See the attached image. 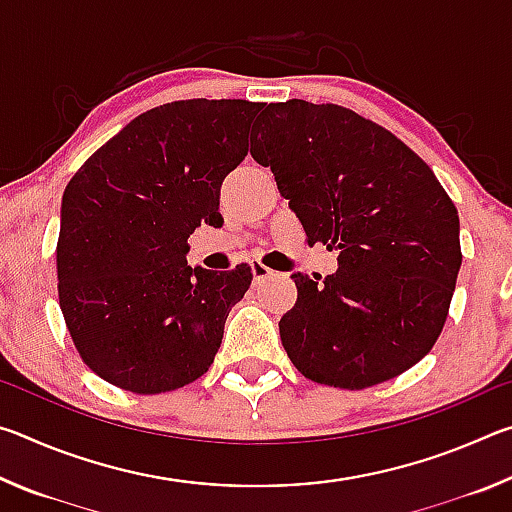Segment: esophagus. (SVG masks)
Masks as SVG:
<instances>
[{"label":"esophagus","mask_w":512,"mask_h":512,"mask_svg":"<svg viewBox=\"0 0 512 512\" xmlns=\"http://www.w3.org/2000/svg\"><path fill=\"white\" fill-rule=\"evenodd\" d=\"M250 271H253V280H255V282L266 280V277L273 275L271 268L264 266L262 262H250Z\"/></svg>","instance_id":"obj_1"}]
</instances>
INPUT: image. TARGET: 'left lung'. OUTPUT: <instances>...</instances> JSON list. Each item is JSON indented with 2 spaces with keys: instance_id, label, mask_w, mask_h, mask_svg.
I'll use <instances>...</instances> for the list:
<instances>
[{
  "instance_id": "left-lung-1",
  "label": "left lung",
  "mask_w": 512,
  "mask_h": 512,
  "mask_svg": "<svg viewBox=\"0 0 512 512\" xmlns=\"http://www.w3.org/2000/svg\"><path fill=\"white\" fill-rule=\"evenodd\" d=\"M253 160L309 244L339 250L323 284L293 273L298 300L280 320L289 359L311 381L368 388L427 357L461 268L458 212L433 171L393 133L334 103H268Z\"/></svg>"
}]
</instances>
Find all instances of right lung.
I'll return each mask as SVG.
<instances>
[{
  "label": "right lung",
  "mask_w": 512,
  "mask_h": 512,
  "mask_svg": "<svg viewBox=\"0 0 512 512\" xmlns=\"http://www.w3.org/2000/svg\"><path fill=\"white\" fill-rule=\"evenodd\" d=\"M262 103L189 99L135 117L74 173L60 205V311L81 359L124 391L153 395L205 375L253 273L187 266L214 225L225 176L248 153Z\"/></svg>",
  "instance_id": "add662e5"
}]
</instances>
